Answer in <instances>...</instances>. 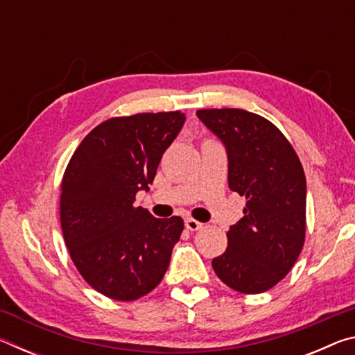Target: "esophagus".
Returning a JSON list of instances; mask_svg holds the SVG:
<instances>
[{"mask_svg":"<svg viewBox=\"0 0 355 355\" xmlns=\"http://www.w3.org/2000/svg\"><path fill=\"white\" fill-rule=\"evenodd\" d=\"M184 225H186V228H188V230H191V232H197V230H200V228L203 227L202 222L192 219V218L186 219V220H184Z\"/></svg>","mask_w":355,"mask_h":355,"instance_id":"1","label":"esophagus"}]
</instances>
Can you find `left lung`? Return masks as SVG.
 I'll return each mask as SVG.
<instances>
[{
	"label": "left lung",
	"mask_w": 355,
	"mask_h": 355,
	"mask_svg": "<svg viewBox=\"0 0 355 355\" xmlns=\"http://www.w3.org/2000/svg\"><path fill=\"white\" fill-rule=\"evenodd\" d=\"M197 117L225 146L228 188L248 199L213 269L235 291L264 293L291 271L304 248L302 164L282 131L258 114L224 107L199 110Z\"/></svg>",
	"instance_id": "obj_1"
}]
</instances>
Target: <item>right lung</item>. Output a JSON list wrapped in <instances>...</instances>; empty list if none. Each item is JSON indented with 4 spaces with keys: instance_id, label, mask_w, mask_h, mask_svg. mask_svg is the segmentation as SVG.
<instances>
[{
    "instance_id": "1",
    "label": "right lung",
    "mask_w": 355,
    "mask_h": 355,
    "mask_svg": "<svg viewBox=\"0 0 355 355\" xmlns=\"http://www.w3.org/2000/svg\"><path fill=\"white\" fill-rule=\"evenodd\" d=\"M184 114L142 112L112 117L81 141L61 184V227L71 260L94 290L136 300L163 280L183 219L153 218L135 207L148 191Z\"/></svg>"
}]
</instances>
